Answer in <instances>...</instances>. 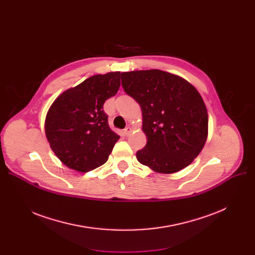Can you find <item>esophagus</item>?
I'll list each match as a JSON object with an SVG mask.
<instances>
[{"label": "esophagus", "mask_w": 255, "mask_h": 255, "mask_svg": "<svg viewBox=\"0 0 255 255\" xmlns=\"http://www.w3.org/2000/svg\"><path fill=\"white\" fill-rule=\"evenodd\" d=\"M131 132H132V128H131V127H126V128L124 129V135H125V136H128V135H130Z\"/></svg>", "instance_id": "1"}]
</instances>
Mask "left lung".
Segmentation results:
<instances>
[{"instance_id":"1","label":"left lung","mask_w":255,"mask_h":255,"mask_svg":"<svg viewBox=\"0 0 255 255\" xmlns=\"http://www.w3.org/2000/svg\"><path fill=\"white\" fill-rule=\"evenodd\" d=\"M121 79L140 105L148 137L136 153L138 162L159 173L192 163L208 137V112L198 91L181 76L157 69L122 72Z\"/></svg>"}]
</instances>
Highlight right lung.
<instances>
[{"instance_id":"right-lung-1","label":"right lung","mask_w":255,"mask_h":255,"mask_svg":"<svg viewBox=\"0 0 255 255\" xmlns=\"http://www.w3.org/2000/svg\"><path fill=\"white\" fill-rule=\"evenodd\" d=\"M121 72L93 75L63 92L45 118L53 153L69 168L87 172L104 164L120 136L109 126L105 100L115 96Z\"/></svg>"}]
</instances>
